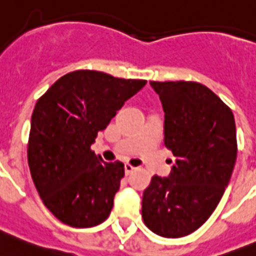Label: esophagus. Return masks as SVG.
Returning <instances> with one entry per match:
<instances>
[{
    "instance_id": "esophagus-1",
    "label": "esophagus",
    "mask_w": 256,
    "mask_h": 256,
    "mask_svg": "<svg viewBox=\"0 0 256 256\" xmlns=\"http://www.w3.org/2000/svg\"><path fill=\"white\" fill-rule=\"evenodd\" d=\"M134 168H133V166L130 164H124V170H126V175H130V172H132V171L134 170Z\"/></svg>"
}]
</instances>
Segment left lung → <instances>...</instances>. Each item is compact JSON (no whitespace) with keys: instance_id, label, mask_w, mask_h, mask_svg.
Listing matches in <instances>:
<instances>
[{"instance_id":"obj_1","label":"left lung","mask_w":256,"mask_h":256,"mask_svg":"<svg viewBox=\"0 0 256 256\" xmlns=\"http://www.w3.org/2000/svg\"><path fill=\"white\" fill-rule=\"evenodd\" d=\"M164 111V145L175 164L154 175L142 195V220L166 238L199 229L218 206L237 160L232 110L199 82H150Z\"/></svg>"}]
</instances>
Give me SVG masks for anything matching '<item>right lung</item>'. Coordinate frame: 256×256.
Instances as JSON below:
<instances>
[{"mask_svg":"<svg viewBox=\"0 0 256 256\" xmlns=\"http://www.w3.org/2000/svg\"><path fill=\"white\" fill-rule=\"evenodd\" d=\"M145 84L103 72L76 70L58 78L38 99L27 160L44 206L61 222L92 228L110 216L124 164L104 162L92 144Z\"/></svg>","mask_w":256,"mask_h":256,"instance_id":"add662e5","label":"right lung"}]
</instances>
